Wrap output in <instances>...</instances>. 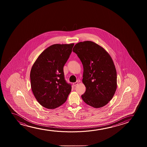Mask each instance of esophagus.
<instances>
[{"label": "esophagus", "mask_w": 147, "mask_h": 147, "mask_svg": "<svg viewBox=\"0 0 147 147\" xmlns=\"http://www.w3.org/2000/svg\"><path fill=\"white\" fill-rule=\"evenodd\" d=\"M79 82H78V81H76V82L73 83V85L74 86H76L78 84Z\"/></svg>", "instance_id": "esophagus-1"}]
</instances>
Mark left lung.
Listing matches in <instances>:
<instances>
[{
    "label": "left lung",
    "instance_id": "left-lung-1",
    "mask_svg": "<svg viewBox=\"0 0 147 147\" xmlns=\"http://www.w3.org/2000/svg\"><path fill=\"white\" fill-rule=\"evenodd\" d=\"M73 51L83 66L82 82L86 89L81 96L83 100L96 109L106 105L117 88V71L110 55L90 40L78 42Z\"/></svg>",
    "mask_w": 147,
    "mask_h": 147
}]
</instances>
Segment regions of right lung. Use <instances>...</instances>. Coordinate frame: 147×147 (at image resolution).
Here are the masks:
<instances>
[{
    "instance_id": "1",
    "label": "right lung",
    "mask_w": 147,
    "mask_h": 147,
    "mask_svg": "<svg viewBox=\"0 0 147 147\" xmlns=\"http://www.w3.org/2000/svg\"><path fill=\"white\" fill-rule=\"evenodd\" d=\"M74 44H54L46 49L32 65L30 85L36 100L46 109H55L66 101L71 86L64 79L63 67Z\"/></svg>"
}]
</instances>
